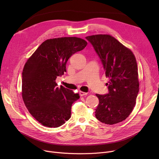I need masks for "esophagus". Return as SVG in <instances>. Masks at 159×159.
Segmentation results:
<instances>
[{
  "instance_id": "obj_1",
  "label": "esophagus",
  "mask_w": 159,
  "mask_h": 159,
  "mask_svg": "<svg viewBox=\"0 0 159 159\" xmlns=\"http://www.w3.org/2000/svg\"><path fill=\"white\" fill-rule=\"evenodd\" d=\"M88 93H85V92H83V91H80L79 92V95L80 96L82 97V96H84V95H86Z\"/></svg>"
}]
</instances>
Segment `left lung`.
I'll use <instances>...</instances> for the list:
<instances>
[{
    "mask_svg": "<svg viewBox=\"0 0 159 159\" xmlns=\"http://www.w3.org/2000/svg\"><path fill=\"white\" fill-rule=\"evenodd\" d=\"M86 39L98 55L106 77L110 80L108 93L96 94L99 103L96 118L106 124H115L126 119L134 107L139 91L137 64L135 55L109 35H95Z\"/></svg>",
    "mask_w": 159,
    "mask_h": 159,
    "instance_id": "obj_1",
    "label": "left lung"
}]
</instances>
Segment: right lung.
Masks as SVG:
<instances>
[{
    "label": "right lung",
    "mask_w": 159,
    "mask_h": 159,
    "mask_svg": "<svg viewBox=\"0 0 159 159\" xmlns=\"http://www.w3.org/2000/svg\"><path fill=\"white\" fill-rule=\"evenodd\" d=\"M86 45L85 40L78 37L48 39L25 64L23 101L30 114L43 126L57 128L70 119L71 106L80 96L63 86L58 88L55 80L66 71L71 56Z\"/></svg>",
    "instance_id": "right-lung-1"
}]
</instances>
